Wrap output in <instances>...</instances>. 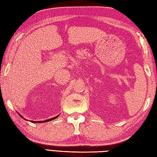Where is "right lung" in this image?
I'll list each match as a JSON object with an SVG mask.
<instances>
[{
	"mask_svg": "<svg viewBox=\"0 0 157 157\" xmlns=\"http://www.w3.org/2000/svg\"><path fill=\"white\" fill-rule=\"evenodd\" d=\"M18 114H19V115H20V117H22V118H23L24 120H26L25 118H24V117H22V115H20V113H18ZM59 115H57V116H55V117H52V118H50V119H48V120H44V121H39V122H38V121H37V122H35V121H32V120H31L30 122H33V123H43V122H49V121H51V120H53L56 119V118H57V117H59Z\"/></svg>",
	"mask_w": 157,
	"mask_h": 157,
	"instance_id": "right-lung-1",
	"label": "right lung"
}]
</instances>
